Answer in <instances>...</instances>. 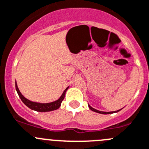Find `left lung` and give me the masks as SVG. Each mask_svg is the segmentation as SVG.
I'll use <instances>...</instances> for the list:
<instances>
[{
    "mask_svg": "<svg viewBox=\"0 0 149 149\" xmlns=\"http://www.w3.org/2000/svg\"><path fill=\"white\" fill-rule=\"evenodd\" d=\"M88 106H89V109L92 110V111H95V112H96V113H102V114H109V113H116V112H119V111H121V110L122 109H122L118 110V111H111V112H104V111H98V110L95 109V108H92V107H91L89 105H88Z\"/></svg>",
    "mask_w": 149,
    "mask_h": 149,
    "instance_id": "1",
    "label": "left lung"
}]
</instances>
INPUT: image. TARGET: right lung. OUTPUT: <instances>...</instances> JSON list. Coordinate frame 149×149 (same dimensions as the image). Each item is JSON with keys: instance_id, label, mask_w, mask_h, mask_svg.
I'll list each match as a JSON object with an SVG mask.
<instances>
[{"instance_id": "1", "label": "right lung", "mask_w": 149, "mask_h": 149, "mask_svg": "<svg viewBox=\"0 0 149 149\" xmlns=\"http://www.w3.org/2000/svg\"><path fill=\"white\" fill-rule=\"evenodd\" d=\"M15 86L16 90H17V93H18L19 97L20 99L22 100L23 103L25 105H27V106L29 108H30V109L33 110V111H38V112H48V111H52L58 109L60 107V105H61L62 101L64 100L66 91H67V89H68L69 87V86H68V87L65 89V91L63 92V93L62 94L60 97L59 98L58 100H57L56 101H54V102H48V103H41V102H33V101L29 100L27 98L24 97L22 95L19 89L18 86H17V81L15 82Z\"/></svg>"}]
</instances>
